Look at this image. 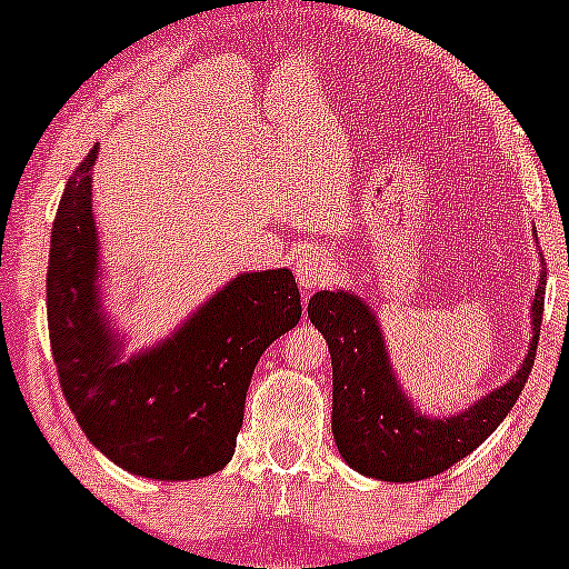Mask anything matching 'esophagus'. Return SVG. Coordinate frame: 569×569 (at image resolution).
Masks as SVG:
<instances>
[{"mask_svg": "<svg viewBox=\"0 0 569 569\" xmlns=\"http://www.w3.org/2000/svg\"><path fill=\"white\" fill-rule=\"evenodd\" d=\"M332 274H336V263H332V258L327 252L317 248L306 250L300 256V261H297V280H300V286L306 291H317L321 286H327L332 280Z\"/></svg>", "mask_w": 569, "mask_h": 569, "instance_id": "esophagus-1", "label": "esophagus"}]
</instances>
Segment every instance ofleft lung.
<instances>
[{
    "instance_id": "8db88e82",
    "label": "left lung",
    "mask_w": 569,
    "mask_h": 569,
    "mask_svg": "<svg viewBox=\"0 0 569 569\" xmlns=\"http://www.w3.org/2000/svg\"><path fill=\"white\" fill-rule=\"evenodd\" d=\"M548 269L533 291V336L529 355L507 386L496 388L455 418H427L405 399L388 363L380 325L360 297L319 291L308 319L327 338L332 360V435L343 462L382 481H418L443 473L507 418L529 382L542 325Z\"/></svg>"
}]
</instances>
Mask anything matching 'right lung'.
<instances>
[{
    "mask_svg": "<svg viewBox=\"0 0 569 569\" xmlns=\"http://www.w3.org/2000/svg\"><path fill=\"white\" fill-rule=\"evenodd\" d=\"M96 153L68 178L51 228L46 313L60 388L90 443L120 468L168 481L217 473L237 449L258 358L302 317L300 289L289 269L239 274L170 341L118 366L96 286Z\"/></svg>",
    "mask_w": 569,
    "mask_h": 569,
    "instance_id": "obj_1",
    "label": "right lung"
}]
</instances>
